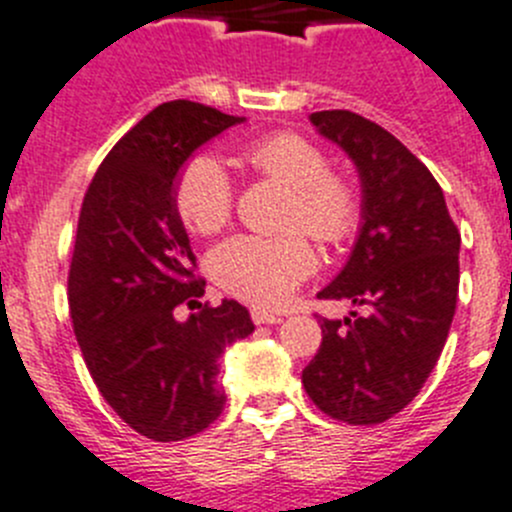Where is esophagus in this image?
Returning a JSON list of instances; mask_svg holds the SVG:
<instances>
[{"instance_id":"obj_1","label":"esophagus","mask_w":512,"mask_h":512,"mask_svg":"<svg viewBox=\"0 0 512 512\" xmlns=\"http://www.w3.org/2000/svg\"><path fill=\"white\" fill-rule=\"evenodd\" d=\"M250 315L257 326H275V323L283 321L278 313H270V310H262V308H252Z\"/></svg>"}]
</instances>
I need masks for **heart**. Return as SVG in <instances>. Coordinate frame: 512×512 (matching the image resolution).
I'll list each match as a JSON object with an SVG mask.
<instances>
[{
	"label": "heart",
	"mask_w": 512,
	"mask_h": 512,
	"mask_svg": "<svg viewBox=\"0 0 512 512\" xmlns=\"http://www.w3.org/2000/svg\"><path fill=\"white\" fill-rule=\"evenodd\" d=\"M242 161L257 174L293 191L285 227L303 229L326 245L348 240L361 219L358 194L346 179L331 174L321 148L298 133H272L242 148ZM174 207L194 234H214L229 222L234 189L214 156L199 154L181 166ZM315 267V255L300 234L260 237L237 234L209 255V272L227 293L247 303L275 308L285 303Z\"/></svg>",
	"instance_id": "heart-1"
}]
</instances>
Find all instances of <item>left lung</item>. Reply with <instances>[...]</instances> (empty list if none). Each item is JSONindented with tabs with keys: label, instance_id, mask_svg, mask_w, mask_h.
<instances>
[{
	"label": "left lung",
	"instance_id": "left-lung-1",
	"mask_svg": "<svg viewBox=\"0 0 512 512\" xmlns=\"http://www.w3.org/2000/svg\"><path fill=\"white\" fill-rule=\"evenodd\" d=\"M361 179V227L343 270L318 293L369 313L321 318L303 369L313 404L346 424H381L419 394L442 353L460 288V232L427 166L399 138L351 111L310 113Z\"/></svg>",
	"mask_w": 512,
	"mask_h": 512
}]
</instances>
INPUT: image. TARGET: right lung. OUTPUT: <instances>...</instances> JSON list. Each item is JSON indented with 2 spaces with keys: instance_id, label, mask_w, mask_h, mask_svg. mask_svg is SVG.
Returning <instances> with one entry per match:
<instances>
[{
  "instance_id": "1",
  "label": "right lung",
  "mask_w": 512,
  "mask_h": 512,
  "mask_svg": "<svg viewBox=\"0 0 512 512\" xmlns=\"http://www.w3.org/2000/svg\"><path fill=\"white\" fill-rule=\"evenodd\" d=\"M242 121L191 100L159 105L111 148L80 209L68 278L75 338L103 399L154 442L199 434L222 414L219 358L255 331L237 300L199 303L204 280L174 207L186 159ZM179 304L198 313L176 322Z\"/></svg>"
}]
</instances>
